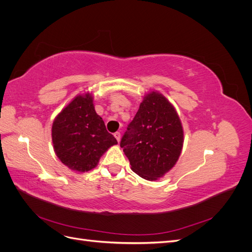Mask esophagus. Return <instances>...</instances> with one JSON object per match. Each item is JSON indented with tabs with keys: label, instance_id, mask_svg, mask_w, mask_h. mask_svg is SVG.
Listing matches in <instances>:
<instances>
[{
	"label": "esophagus",
	"instance_id": "34e87169",
	"mask_svg": "<svg viewBox=\"0 0 252 252\" xmlns=\"http://www.w3.org/2000/svg\"><path fill=\"white\" fill-rule=\"evenodd\" d=\"M114 138L117 139L118 142H120V140H121V133H120V132H116V133H114Z\"/></svg>",
	"mask_w": 252,
	"mask_h": 252
}]
</instances>
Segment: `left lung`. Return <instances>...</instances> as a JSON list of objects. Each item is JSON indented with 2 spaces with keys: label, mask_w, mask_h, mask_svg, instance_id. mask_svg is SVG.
I'll use <instances>...</instances> for the list:
<instances>
[{
  "label": "left lung",
  "mask_w": 252,
  "mask_h": 252,
  "mask_svg": "<svg viewBox=\"0 0 252 252\" xmlns=\"http://www.w3.org/2000/svg\"><path fill=\"white\" fill-rule=\"evenodd\" d=\"M184 131L177 110L158 91L145 94L135 117L121 140V147L141 178L156 181L178 162Z\"/></svg>",
  "instance_id": "8db88e82"
}]
</instances>
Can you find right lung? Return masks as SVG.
Returning a JSON list of instances; mask_svg holds the SVG:
<instances>
[{
  "instance_id": "right-lung-1",
  "label": "right lung",
  "mask_w": 252,
  "mask_h": 252,
  "mask_svg": "<svg viewBox=\"0 0 252 252\" xmlns=\"http://www.w3.org/2000/svg\"><path fill=\"white\" fill-rule=\"evenodd\" d=\"M51 136L60 161L77 172L94 169L108 148L118 144L95 112L90 93L78 94L61 110L52 123Z\"/></svg>"
}]
</instances>
